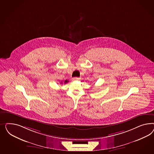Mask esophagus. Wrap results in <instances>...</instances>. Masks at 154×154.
I'll return each mask as SVG.
<instances>
[{
    "label": "esophagus",
    "mask_w": 154,
    "mask_h": 154,
    "mask_svg": "<svg viewBox=\"0 0 154 154\" xmlns=\"http://www.w3.org/2000/svg\"><path fill=\"white\" fill-rule=\"evenodd\" d=\"M79 79H80V78H79V77H73V78L72 79V80L73 81H78V80H79Z\"/></svg>",
    "instance_id": "esophagus-1"
}]
</instances>
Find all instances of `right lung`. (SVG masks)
<instances>
[{"instance_id": "add662e5", "label": "right lung", "mask_w": 154, "mask_h": 154, "mask_svg": "<svg viewBox=\"0 0 154 154\" xmlns=\"http://www.w3.org/2000/svg\"><path fill=\"white\" fill-rule=\"evenodd\" d=\"M67 82H68V80H65V82H64V83H65V84H66ZM61 84H62V82H61Z\"/></svg>"}]
</instances>
